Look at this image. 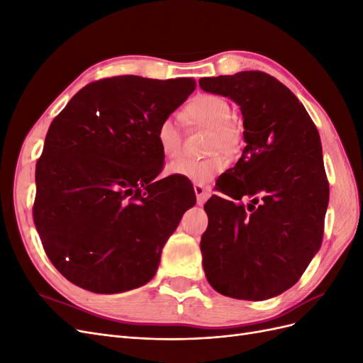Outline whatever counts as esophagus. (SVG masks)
I'll use <instances>...</instances> for the list:
<instances>
[{"label": "esophagus", "mask_w": 363, "mask_h": 363, "mask_svg": "<svg viewBox=\"0 0 363 363\" xmlns=\"http://www.w3.org/2000/svg\"><path fill=\"white\" fill-rule=\"evenodd\" d=\"M194 191H195V195H196V203H199L200 206L206 203L207 200V195L208 192L206 191V188L203 184H194Z\"/></svg>", "instance_id": "1"}]
</instances>
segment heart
Wrapping results in <instances>:
<instances>
[{"label":"heart","instance_id":"1","mask_svg":"<svg viewBox=\"0 0 363 363\" xmlns=\"http://www.w3.org/2000/svg\"><path fill=\"white\" fill-rule=\"evenodd\" d=\"M184 119L188 124L211 128L208 136V152L223 151L225 155H233L240 145L239 125L232 119V106L221 95L199 94L191 98L184 106ZM156 140L167 159L180 156L183 136L177 121L163 118L156 128ZM227 168V162L221 155H215L207 159H177L168 164V174L191 180L196 184L211 183Z\"/></svg>","mask_w":363,"mask_h":363}]
</instances>
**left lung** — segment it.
<instances>
[{"label":"left lung","instance_id":"left-lung-1","mask_svg":"<svg viewBox=\"0 0 363 363\" xmlns=\"http://www.w3.org/2000/svg\"><path fill=\"white\" fill-rule=\"evenodd\" d=\"M242 112L245 148L204 204L203 267L225 296L260 301L300 280L321 248L328 182L320 133L286 86L262 71L204 77ZM242 198H250L245 206Z\"/></svg>","mask_w":363,"mask_h":363}]
</instances>
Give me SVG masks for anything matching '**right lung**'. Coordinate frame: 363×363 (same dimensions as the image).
I'll list each match as a JSON object with an SVG mask.
<instances>
[{"instance_id": "add662e5", "label": "right lung", "mask_w": 363, "mask_h": 363, "mask_svg": "<svg viewBox=\"0 0 363 363\" xmlns=\"http://www.w3.org/2000/svg\"><path fill=\"white\" fill-rule=\"evenodd\" d=\"M194 79L119 75L77 92L54 118L36 163L33 219L65 279L95 294L148 283L195 194L167 179L156 128Z\"/></svg>"}]
</instances>
